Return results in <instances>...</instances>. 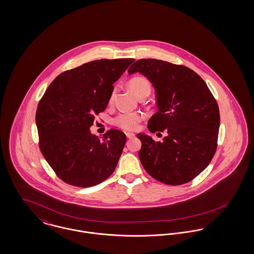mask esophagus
I'll return each mask as SVG.
<instances>
[{"mask_svg":"<svg viewBox=\"0 0 254 254\" xmlns=\"http://www.w3.org/2000/svg\"><path fill=\"white\" fill-rule=\"evenodd\" d=\"M126 135H127V137L128 139H131V138L135 137V134H134V133H131V132H127Z\"/></svg>","mask_w":254,"mask_h":254,"instance_id":"34e87169","label":"esophagus"}]
</instances>
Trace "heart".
Masks as SVG:
<instances>
[{
	"instance_id": "1",
	"label": "heart",
	"mask_w": 254,
	"mask_h": 254,
	"mask_svg": "<svg viewBox=\"0 0 254 254\" xmlns=\"http://www.w3.org/2000/svg\"><path fill=\"white\" fill-rule=\"evenodd\" d=\"M128 88L136 97L143 93L150 94L151 92V85L149 81L141 76L130 79L128 82ZM115 94H116V88H114L110 94V97H109L110 103L113 102ZM142 120H143V115L139 112H124L114 119V125L122 129L132 131L137 129Z\"/></svg>"
}]
</instances>
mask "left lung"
I'll list each match as a JSON object with an SVG mask.
<instances>
[{"instance_id": "8db88e82", "label": "left lung", "mask_w": 254, "mask_h": 254, "mask_svg": "<svg viewBox=\"0 0 254 254\" xmlns=\"http://www.w3.org/2000/svg\"><path fill=\"white\" fill-rule=\"evenodd\" d=\"M135 72L149 79L156 90L158 111L148 122L149 130L166 133L162 142L137 134L142 142L140 161L158 182L189 183L215 156L220 123L216 100L205 81L185 65L142 59L128 68V74Z\"/></svg>"}]
</instances>
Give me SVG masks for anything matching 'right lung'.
I'll use <instances>...</instances> for the list:
<instances>
[{"mask_svg":"<svg viewBox=\"0 0 254 254\" xmlns=\"http://www.w3.org/2000/svg\"><path fill=\"white\" fill-rule=\"evenodd\" d=\"M134 59H101L54 79L36 114L41 154L64 183L90 188L114 172L127 137L118 129L91 133L95 116L109 102L113 84Z\"/></svg>","mask_w":254,"mask_h":254,"instance_id":"add662e5","label":"right lung"}]
</instances>
